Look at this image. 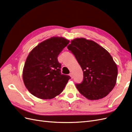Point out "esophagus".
I'll return each mask as SVG.
<instances>
[{"instance_id":"1","label":"esophagus","mask_w":132,"mask_h":132,"mask_svg":"<svg viewBox=\"0 0 132 132\" xmlns=\"http://www.w3.org/2000/svg\"><path fill=\"white\" fill-rule=\"evenodd\" d=\"M69 76L71 77V78L72 79V78H73V73H70L69 74Z\"/></svg>"}]
</instances>
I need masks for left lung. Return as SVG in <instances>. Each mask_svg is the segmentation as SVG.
<instances>
[{
  "label": "left lung",
  "instance_id": "left-lung-1",
  "mask_svg": "<svg viewBox=\"0 0 132 132\" xmlns=\"http://www.w3.org/2000/svg\"><path fill=\"white\" fill-rule=\"evenodd\" d=\"M67 48L83 71V81L75 85L80 93L90 100L106 97L114 88L118 75L117 64L109 52L85 38L73 39Z\"/></svg>",
  "mask_w": 132,
  "mask_h": 132
}]
</instances>
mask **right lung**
Returning a JSON list of instances; mask_svg holds the SVG:
<instances>
[{
  "mask_svg": "<svg viewBox=\"0 0 132 132\" xmlns=\"http://www.w3.org/2000/svg\"><path fill=\"white\" fill-rule=\"evenodd\" d=\"M69 43L62 37H52L36 46L26 58L22 71L23 83L30 93L41 99L61 94L70 79L62 74L58 56Z\"/></svg>",
  "mask_w": 132,
  "mask_h": 132,
  "instance_id": "add662e5",
  "label": "right lung"
}]
</instances>
